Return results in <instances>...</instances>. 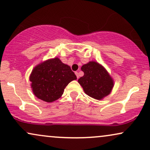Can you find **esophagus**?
I'll return each instance as SVG.
<instances>
[{"label": "esophagus", "instance_id": "esophagus-1", "mask_svg": "<svg viewBox=\"0 0 150 150\" xmlns=\"http://www.w3.org/2000/svg\"><path fill=\"white\" fill-rule=\"evenodd\" d=\"M75 75H76V76H77V78L78 79L79 78V75H78V73H77V72H75Z\"/></svg>", "mask_w": 150, "mask_h": 150}]
</instances>
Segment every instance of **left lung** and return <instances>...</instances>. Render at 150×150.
<instances>
[{
	"label": "left lung",
	"mask_w": 150,
	"mask_h": 150,
	"mask_svg": "<svg viewBox=\"0 0 150 150\" xmlns=\"http://www.w3.org/2000/svg\"><path fill=\"white\" fill-rule=\"evenodd\" d=\"M81 70L84 75L78 80L84 93L96 100H102L111 93L114 80L107 70L96 61L83 65Z\"/></svg>",
	"instance_id": "8db88e82"
}]
</instances>
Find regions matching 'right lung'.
<instances>
[{
  "label": "right lung",
  "instance_id": "1",
  "mask_svg": "<svg viewBox=\"0 0 150 150\" xmlns=\"http://www.w3.org/2000/svg\"><path fill=\"white\" fill-rule=\"evenodd\" d=\"M29 80L34 95L40 100L52 103L60 98L66 86L77 80V77L69 66L56 57L34 67Z\"/></svg>",
  "mask_w": 150,
  "mask_h": 150
}]
</instances>
